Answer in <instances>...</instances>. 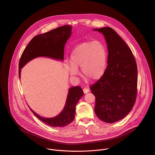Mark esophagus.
Returning a JSON list of instances; mask_svg holds the SVG:
<instances>
[{
	"instance_id": "1",
	"label": "esophagus",
	"mask_w": 155,
	"mask_h": 155,
	"mask_svg": "<svg viewBox=\"0 0 155 155\" xmlns=\"http://www.w3.org/2000/svg\"><path fill=\"white\" fill-rule=\"evenodd\" d=\"M83 91H84V93L86 94V93H88L89 92V89L88 88H84V89H83Z\"/></svg>"
}]
</instances>
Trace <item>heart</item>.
I'll list each match as a JSON object with an SVG mask.
<instances>
[{"label":"heart","instance_id":"1","mask_svg":"<svg viewBox=\"0 0 155 155\" xmlns=\"http://www.w3.org/2000/svg\"><path fill=\"white\" fill-rule=\"evenodd\" d=\"M70 74L72 77L78 75L80 68L83 75L90 80L100 79L105 72L107 62L106 47L97 41L86 42L77 46L70 55Z\"/></svg>","mask_w":155,"mask_h":155}]
</instances>
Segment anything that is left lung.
<instances>
[{
	"mask_svg": "<svg viewBox=\"0 0 155 155\" xmlns=\"http://www.w3.org/2000/svg\"><path fill=\"white\" fill-rule=\"evenodd\" d=\"M104 35L108 56L103 76L90 87L96 97L94 112L103 122L122 120L132 110L137 97V67L130 48L110 27L93 29Z\"/></svg>",
	"mask_w": 155,
	"mask_h": 155,
	"instance_id": "obj_1",
	"label": "left lung"
}]
</instances>
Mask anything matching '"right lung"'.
Masks as SVG:
<instances>
[{
    "label": "right lung",
    "mask_w": 155,
    "mask_h": 155,
    "mask_svg": "<svg viewBox=\"0 0 155 155\" xmlns=\"http://www.w3.org/2000/svg\"><path fill=\"white\" fill-rule=\"evenodd\" d=\"M71 33L72 26L66 25L34 37L21 55L19 63V78L21 69L35 58L46 57L63 61L65 45ZM83 95V91L80 87L69 88L63 110L59 115L52 118L42 117L29 107L37 118L47 125L53 127H64L74 120L76 104Z\"/></svg>",
    "instance_id": "1"
}]
</instances>
